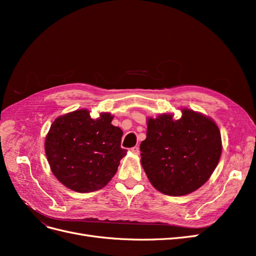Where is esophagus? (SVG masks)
<instances>
[{"label":"esophagus","instance_id":"obj_1","mask_svg":"<svg viewBox=\"0 0 256 256\" xmlns=\"http://www.w3.org/2000/svg\"><path fill=\"white\" fill-rule=\"evenodd\" d=\"M131 152H132V154H140V148H138V146H134L131 148Z\"/></svg>","mask_w":256,"mask_h":256}]
</instances>
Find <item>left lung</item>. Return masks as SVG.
<instances>
[{
  "mask_svg": "<svg viewBox=\"0 0 256 256\" xmlns=\"http://www.w3.org/2000/svg\"><path fill=\"white\" fill-rule=\"evenodd\" d=\"M182 118L161 114L147 118L146 138L141 143V164L150 184L166 196H180L209 180L222 152L216 122L189 109Z\"/></svg>",
  "mask_w": 256,
  "mask_h": 256,
  "instance_id": "1",
  "label": "left lung"
}]
</instances>
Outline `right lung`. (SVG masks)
<instances>
[{
  "instance_id": "right-lung-1",
  "label": "right lung",
  "mask_w": 256,
  "mask_h": 256,
  "mask_svg": "<svg viewBox=\"0 0 256 256\" xmlns=\"http://www.w3.org/2000/svg\"><path fill=\"white\" fill-rule=\"evenodd\" d=\"M110 113L92 118L88 110H76L52 122L44 150L51 171L76 192L102 189L115 175L127 150L120 147L122 131L113 126Z\"/></svg>"
}]
</instances>
